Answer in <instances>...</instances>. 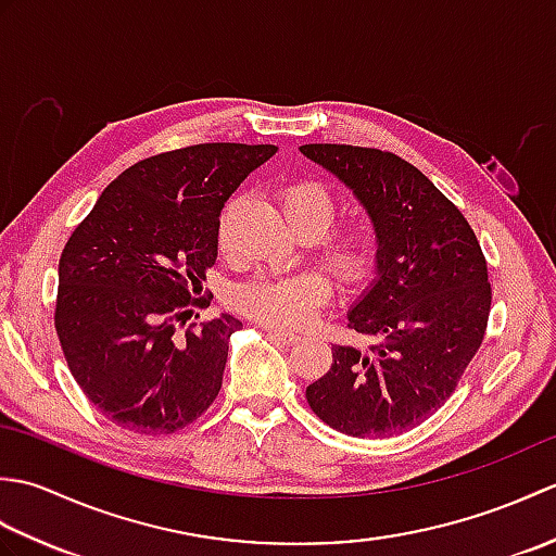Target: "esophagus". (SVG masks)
<instances>
[{"mask_svg":"<svg viewBox=\"0 0 556 556\" xmlns=\"http://www.w3.org/2000/svg\"><path fill=\"white\" fill-rule=\"evenodd\" d=\"M265 329H267L271 337L279 339L281 344H299V341H301L299 334H293V332H289V329H281L277 325H265Z\"/></svg>","mask_w":556,"mask_h":556,"instance_id":"esophagus-1","label":"esophagus"}]
</instances>
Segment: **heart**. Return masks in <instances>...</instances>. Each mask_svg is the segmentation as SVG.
Segmentation results:
<instances>
[{
    "label": "heart",
    "instance_id": "obj_1",
    "mask_svg": "<svg viewBox=\"0 0 556 556\" xmlns=\"http://www.w3.org/2000/svg\"><path fill=\"white\" fill-rule=\"evenodd\" d=\"M281 207L289 222L305 236L317 233V251L337 275L356 285L370 275L380 251V239L372 224L356 219L332 227L339 212L337 193L320 179H293L279 191ZM239 198L227 200L217 222V243L229 248V229ZM332 293V281L320 267L296 271H260L229 291L236 311L260 323L299 327L323 308Z\"/></svg>",
    "mask_w": 556,
    "mask_h": 556
}]
</instances>
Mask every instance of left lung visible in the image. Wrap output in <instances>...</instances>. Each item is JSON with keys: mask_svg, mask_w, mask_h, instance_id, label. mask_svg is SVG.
Masks as SVG:
<instances>
[{"mask_svg": "<svg viewBox=\"0 0 556 556\" xmlns=\"http://www.w3.org/2000/svg\"><path fill=\"white\" fill-rule=\"evenodd\" d=\"M344 181L380 239L377 279L349 311L365 349L332 346V368L305 389L313 413L351 437L413 430L444 406L485 339L488 260L460 210L394 152L301 146Z\"/></svg>", "mask_w": 556, "mask_h": 556, "instance_id": "1", "label": "left lung"}]
</instances>
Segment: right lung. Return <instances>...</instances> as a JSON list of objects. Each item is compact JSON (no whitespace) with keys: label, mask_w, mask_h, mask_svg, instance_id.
I'll use <instances>...</instances> for the list:
<instances>
[{"label":"right lung","mask_w":556,"mask_h":556,"mask_svg":"<svg viewBox=\"0 0 556 556\" xmlns=\"http://www.w3.org/2000/svg\"><path fill=\"white\" fill-rule=\"evenodd\" d=\"M275 152L200 143L140 160L68 236L56 337L83 394L119 428L169 434L217 399L229 337L243 323L227 313L186 332L176 323L205 305L193 296L217 260L224 203Z\"/></svg>","instance_id":"right-lung-1"}]
</instances>
